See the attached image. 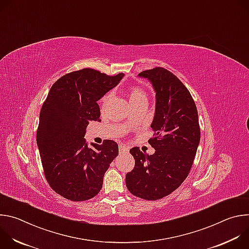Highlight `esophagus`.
Returning <instances> with one entry per match:
<instances>
[{
  "instance_id": "34e87169",
  "label": "esophagus",
  "mask_w": 249,
  "mask_h": 249,
  "mask_svg": "<svg viewBox=\"0 0 249 249\" xmlns=\"http://www.w3.org/2000/svg\"><path fill=\"white\" fill-rule=\"evenodd\" d=\"M129 151V147L126 146L125 144H120L119 145V152L120 153H128Z\"/></svg>"
}]
</instances>
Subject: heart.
<instances>
[{"mask_svg":"<svg viewBox=\"0 0 249 249\" xmlns=\"http://www.w3.org/2000/svg\"><path fill=\"white\" fill-rule=\"evenodd\" d=\"M110 93H107L106 95H104V97L102 98V102L103 103H106L107 102V100L109 99V97H110ZM147 99V94H146V92L142 89H140V88H137V87H135V88H132L131 89H130V91H129V99H130V102L131 103H134V102H136V101H138V100H141V99Z\"/></svg>","mask_w":249,"mask_h":249,"instance_id":"heart-1","label":"heart"}]
</instances>
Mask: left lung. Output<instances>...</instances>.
Masks as SVG:
<instances>
[{"mask_svg": "<svg viewBox=\"0 0 249 249\" xmlns=\"http://www.w3.org/2000/svg\"><path fill=\"white\" fill-rule=\"evenodd\" d=\"M156 91V112L149 144L156 150L148 155L138 147L130 150L135 166L126 174V186L134 196L161 199L178 188L189 174L200 142L195 102L181 81L161 67L143 71Z\"/></svg>", "mask_w": 249, "mask_h": 249, "instance_id": "obj_1", "label": "left lung"}]
</instances>
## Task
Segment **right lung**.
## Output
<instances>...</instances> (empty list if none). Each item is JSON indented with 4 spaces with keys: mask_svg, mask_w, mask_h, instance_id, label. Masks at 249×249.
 <instances>
[{
    "mask_svg": "<svg viewBox=\"0 0 249 249\" xmlns=\"http://www.w3.org/2000/svg\"><path fill=\"white\" fill-rule=\"evenodd\" d=\"M123 77L90 68L75 71L54 83L42 105L36 141L44 174L50 187L68 200L97 195L105 171L118 156L116 142L104 140L89 148L84 137L89 122L99 121L97 101Z\"/></svg>",
    "mask_w": 249,
    "mask_h": 249,
    "instance_id": "right-lung-1",
    "label": "right lung"
}]
</instances>
